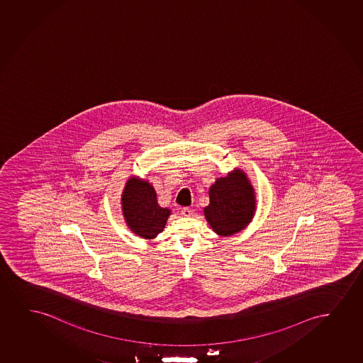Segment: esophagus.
<instances>
[{"label":"esophagus","mask_w":363,"mask_h":363,"mask_svg":"<svg viewBox=\"0 0 363 363\" xmlns=\"http://www.w3.org/2000/svg\"><path fill=\"white\" fill-rule=\"evenodd\" d=\"M181 214L184 216V217H191L192 216V209L189 207L182 208V211H181Z\"/></svg>","instance_id":"1"}]
</instances>
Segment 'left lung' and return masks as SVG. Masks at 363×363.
Segmentation results:
<instances>
[{
    "label": "left lung",
    "mask_w": 363,
    "mask_h": 363,
    "mask_svg": "<svg viewBox=\"0 0 363 363\" xmlns=\"http://www.w3.org/2000/svg\"><path fill=\"white\" fill-rule=\"evenodd\" d=\"M209 199L204 216L219 235H233L242 230L254 217V189L240 169L218 179L209 189Z\"/></svg>",
    "instance_id": "8db88e82"
}]
</instances>
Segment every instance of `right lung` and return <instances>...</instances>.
Listing matches in <instances>:
<instances>
[{
    "mask_svg": "<svg viewBox=\"0 0 363 363\" xmlns=\"http://www.w3.org/2000/svg\"><path fill=\"white\" fill-rule=\"evenodd\" d=\"M123 214L133 233L144 239H154L164 230L169 209L157 204L154 187L144 179L128 181L122 194Z\"/></svg>",
    "mask_w": 363,
    "mask_h": 363,
    "instance_id": "add662e5",
    "label": "right lung"
}]
</instances>
